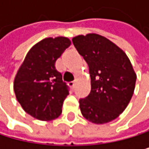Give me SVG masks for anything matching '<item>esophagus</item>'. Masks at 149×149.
Masks as SVG:
<instances>
[{
	"mask_svg": "<svg viewBox=\"0 0 149 149\" xmlns=\"http://www.w3.org/2000/svg\"><path fill=\"white\" fill-rule=\"evenodd\" d=\"M69 86H70L71 88H75V86H76V82H70L69 83Z\"/></svg>",
	"mask_w": 149,
	"mask_h": 149,
	"instance_id": "esophagus-1",
	"label": "esophagus"
}]
</instances>
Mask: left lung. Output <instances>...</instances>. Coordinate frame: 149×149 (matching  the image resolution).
<instances>
[{"instance_id": "8db88e82", "label": "left lung", "mask_w": 149, "mask_h": 149, "mask_svg": "<svg viewBox=\"0 0 149 149\" xmlns=\"http://www.w3.org/2000/svg\"><path fill=\"white\" fill-rule=\"evenodd\" d=\"M74 46L87 61L91 91L79 100L84 118L103 124L121 114L132 97L137 75L127 54L114 43L98 34L72 38Z\"/></svg>"}]
</instances>
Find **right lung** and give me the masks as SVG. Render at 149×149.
Masks as SVG:
<instances>
[{"instance_id": "add662e5", "label": "right lung", "mask_w": 149, "mask_h": 149, "mask_svg": "<svg viewBox=\"0 0 149 149\" xmlns=\"http://www.w3.org/2000/svg\"><path fill=\"white\" fill-rule=\"evenodd\" d=\"M68 37H47L26 54L14 79L16 98L24 111L40 121L60 116L69 89L55 61L70 45Z\"/></svg>"}]
</instances>
